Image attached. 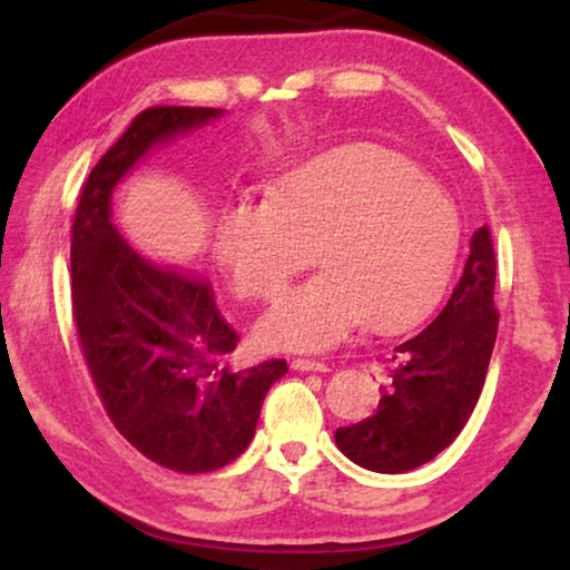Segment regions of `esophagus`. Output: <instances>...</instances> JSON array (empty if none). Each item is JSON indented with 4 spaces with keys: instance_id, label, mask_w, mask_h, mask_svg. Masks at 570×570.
<instances>
[{
    "instance_id": "obj_1",
    "label": "esophagus",
    "mask_w": 570,
    "mask_h": 570,
    "mask_svg": "<svg viewBox=\"0 0 570 570\" xmlns=\"http://www.w3.org/2000/svg\"><path fill=\"white\" fill-rule=\"evenodd\" d=\"M292 367L298 370V372H328V362L323 360H311V357H296L292 362Z\"/></svg>"
}]
</instances>
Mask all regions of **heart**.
I'll return each mask as SVG.
<instances>
[{"instance_id": "b5f03b06", "label": "heart", "mask_w": 570, "mask_h": 570, "mask_svg": "<svg viewBox=\"0 0 570 570\" xmlns=\"http://www.w3.org/2000/svg\"><path fill=\"white\" fill-rule=\"evenodd\" d=\"M266 193L217 213L213 247L235 294L272 301L311 264V245L321 272L259 321L264 345L323 350L365 318L374 331H399L443 294L460 242L458 210L404 154L350 144L274 178Z\"/></svg>"}]
</instances>
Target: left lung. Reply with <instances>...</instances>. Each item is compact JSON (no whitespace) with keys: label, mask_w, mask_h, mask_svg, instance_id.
<instances>
[{"label":"left lung","mask_w":570,"mask_h":570,"mask_svg":"<svg viewBox=\"0 0 570 570\" xmlns=\"http://www.w3.org/2000/svg\"><path fill=\"white\" fill-rule=\"evenodd\" d=\"M492 233L482 225L451 296L419 335L394 347L390 384L377 411L335 431L353 463L374 472H406L455 441L475 409L490 367L500 313L494 308Z\"/></svg>","instance_id":"8db88e82"}]
</instances>
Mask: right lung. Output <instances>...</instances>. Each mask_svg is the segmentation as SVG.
I'll return each mask as SVG.
<instances>
[{"label":"right lung","mask_w":570,"mask_h":570,"mask_svg":"<svg viewBox=\"0 0 570 570\" xmlns=\"http://www.w3.org/2000/svg\"><path fill=\"white\" fill-rule=\"evenodd\" d=\"M220 115L176 105L139 112L85 180L70 229L72 316L107 416L139 453L186 475L225 468L245 451L266 392L288 367L286 360L223 367L239 335L215 308L213 286L129 249L110 200L151 147Z\"/></svg>","instance_id":"1"}]
</instances>
